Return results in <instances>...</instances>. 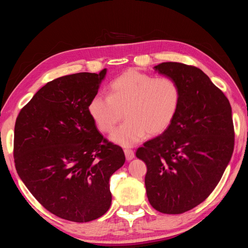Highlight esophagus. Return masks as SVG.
<instances>
[{
  "label": "esophagus",
  "mask_w": 248,
  "mask_h": 248,
  "mask_svg": "<svg viewBox=\"0 0 248 248\" xmlns=\"http://www.w3.org/2000/svg\"><path fill=\"white\" fill-rule=\"evenodd\" d=\"M124 153H125L126 159L128 160V161L134 158V152L132 151V150H130V149H125V150H124Z\"/></svg>",
  "instance_id": "esophagus-1"
}]
</instances>
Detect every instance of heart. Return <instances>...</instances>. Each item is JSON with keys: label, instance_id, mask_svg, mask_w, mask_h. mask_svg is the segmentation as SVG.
Instances as JSON below:
<instances>
[{"label": "heart", "instance_id": "1", "mask_svg": "<svg viewBox=\"0 0 248 248\" xmlns=\"http://www.w3.org/2000/svg\"><path fill=\"white\" fill-rule=\"evenodd\" d=\"M181 101L177 82L167 77L155 78L136 69L127 70L110 82L109 94H96L89 103V114L98 129L109 133L126 121L110 140L132 147L146 138L166 131L174 121Z\"/></svg>", "mask_w": 248, "mask_h": 248}]
</instances>
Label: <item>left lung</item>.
Instances as JSON below:
<instances>
[{
	"label": "left lung",
	"instance_id": "8db88e82",
	"mask_svg": "<svg viewBox=\"0 0 248 248\" xmlns=\"http://www.w3.org/2000/svg\"><path fill=\"white\" fill-rule=\"evenodd\" d=\"M181 92L177 116L160 136L137 150L147 166L151 206L181 214L200 205L218 184L234 151L232 108L221 90L201 69L177 62L154 67Z\"/></svg>",
	"mask_w": 248,
	"mask_h": 248
}]
</instances>
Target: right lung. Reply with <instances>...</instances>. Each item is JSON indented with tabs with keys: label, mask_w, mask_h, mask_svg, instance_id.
Returning <instances> with one entry per match:
<instances>
[{
	"label": "right lung",
	"mask_w": 248,
	"mask_h": 248,
	"mask_svg": "<svg viewBox=\"0 0 248 248\" xmlns=\"http://www.w3.org/2000/svg\"><path fill=\"white\" fill-rule=\"evenodd\" d=\"M107 69L51 80L21 108L14 127V162L34 198L56 216L88 222L111 204L109 178L125 162L89 114Z\"/></svg>",
	"instance_id": "obj_1"
}]
</instances>
